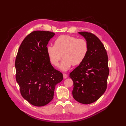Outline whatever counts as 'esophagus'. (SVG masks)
I'll return each instance as SVG.
<instances>
[{"label": "esophagus", "mask_w": 126, "mask_h": 126, "mask_svg": "<svg viewBox=\"0 0 126 126\" xmlns=\"http://www.w3.org/2000/svg\"><path fill=\"white\" fill-rule=\"evenodd\" d=\"M63 78H64V79H66V78H67L68 75H67L66 74L63 73Z\"/></svg>", "instance_id": "34e87169"}]
</instances>
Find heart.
Segmentation results:
<instances>
[{"label":"heart","instance_id":"heart-1","mask_svg":"<svg viewBox=\"0 0 126 126\" xmlns=\"http://www.w3.org/2000/svg\"><path fill=\"white\" fill-rule=\"evenodd\" d=\"M88 51V43L85 39L68 35L59 36L55 40V45L47 47V55L52 65L58 66L62 56L60 68L63 71L69 70L72 65L77 66L82 63Z\"/></svg>","mask_w":126,"mask_h":126}]
</instances>
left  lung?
Masks as SVG:
<instances>
[{
	"label": "left lung",
	"instance_id": "8db88e82",
	"mask_svg": "<svg viewBox=\"0 0 126 126\" xmlns=\"http://www.w3.org/2000/svg\"><path fill=\"white\" fill-rule=\"evenodd\" d=\"M89 45V51L85 60L71 71L69 77L74 83L72 96L83 104L97 101L107 87L109 74L108 58L104 45L94 34L79 32Z\"/></svg>",
	"mask_w": 126,
	"mask_h": 126
}]
</instances>
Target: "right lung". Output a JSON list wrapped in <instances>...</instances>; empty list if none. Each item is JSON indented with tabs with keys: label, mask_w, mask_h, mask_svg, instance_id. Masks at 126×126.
I'll use <instances>...</instances> for the list:
<instances>
[{
	"label": "right lung",
	"mask_w": 126,
	"mask_h": 126,
	"mask_svg": "<svg viewBox=\"0 0 126 126\" xmlns=\"http://www.w3.org/2000/svg\"><path fill=\"white\" fill-rule=\"evenodd\" d=\"M55 33L34 31L19 48L15 60L16 79L21 96L30 104L44 106L54 98L55 87L63 75L52 67L47 53L48 41Z\"/></svg>",
	"instance_id": "obj_1"
}]
</instances>
